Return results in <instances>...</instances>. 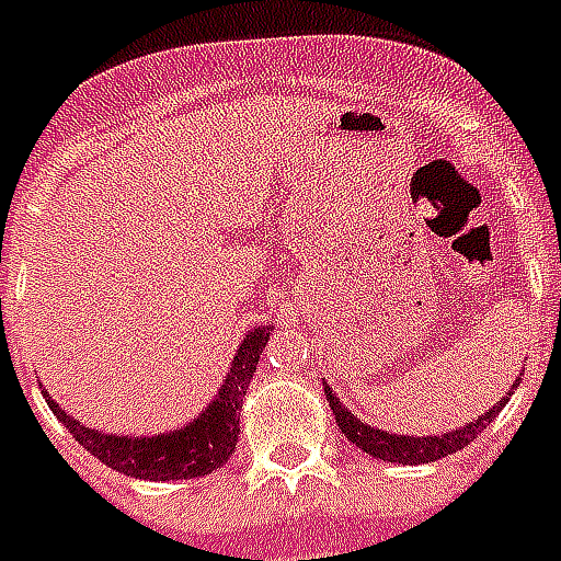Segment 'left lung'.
<instances>
[{
    "label": "left lung",
    "instance_id": "left-lung-1",
    "mask_svg": "<svg viewBox=\"0 0 561 561\" xmlns=\"http://www.w3.org/2000/svg\"><path fill=\"white\" fill-rule=\"evenodd\" d=\"M325 399H329V408H332L337 425H341L343 436L350 439L352 445H358L360 451L373 454L378 460L387 462H401V466H416V462H434L443 460L448 454L460 451L469 443H474L486 425L495 419V413H501L506 401H510V392L506 399H501V404L478 416L474 422H466L460 431H448L443 436H404V434H387V431H378V427L364 425L352 410H346L341 404V399L334 396L332 387H325Z\"/></svg>",
    "mask_w": 561,
    "mask_h": 561
}]
</instances>
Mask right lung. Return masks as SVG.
<instances>
[{
	"instance_id": "obj_1",
	"label": "right lung",
	"mask_w": 561,
	"mask_h": 561,
	"mask_svg": "<svg viewBox=\"0 0 561 561\" xmlns=\"http://www.w3.org/2000/svg\"><path fill=\"white\" fill-rule=\"evenodd\" d=\"M267 337H271V329H253L247 334L215 401L194 422L180 431H171V434L148 436V439L145 436L101 434V431H92V427L75 422L72 416H66V410L57 408L51 396H46V404L92 457H99L104 466L122 471L127 478L188 480L211 474L229 460V454L236 451L238 410L244 404V392L250 387V378H253Z\"/></svg>"
}]
</instances>
